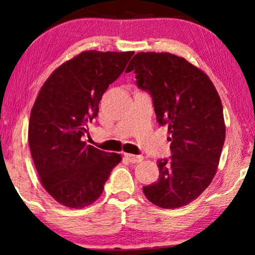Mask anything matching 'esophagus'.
Here are the masks:
<instances>
[{"label":"esophagus","mask_w":255,"mask_h":255,"mask_svg":"<svg viewBox=\"0 0 255 255\" xmlns=\"http://www.w3.org/2000/svg\"><path fill=\"white\" fill-rule=\"evenodd\" d=\"M125 158L127 160H128L131 163H137V162H140L142 161V156L141 155H134V154H130V153H127V154H124Z\"/></svg>","instance_id":"1"}]
</instances>
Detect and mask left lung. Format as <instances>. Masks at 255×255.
Here are the masks:
<instances>
[{"label": "left lung", "mask_w": 255, "mask_h": 255, "mask_svg": "<svg viewBox=\"0 0 255 255\" xmlns=\"http://www.w3.org/2000/svg\"><path fill=\"white\" fill-rule=\"evenodd\" d=\"M152 97L156 121L168 127L170 158L159 159V179L142 188L163 209L187 205L214 179L225 140L223 106L214 83L186 59L172 53L140 52L127 71Z\"/></svg>", "instance_id": "8db88e82"}]
</instances>
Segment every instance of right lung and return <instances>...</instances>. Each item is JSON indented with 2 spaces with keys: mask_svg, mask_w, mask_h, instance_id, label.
<instances>
[{
  "mask_svg": "<svg viewBox=\"0 0 255 255\" xmlns=\"http://www.w3.org/2000/svg\"><path fill=\"white\" fill-rule=\"evenodd\" d=\"M133 52H82L46 80L31 110L29 145L40 182L59 203L81 209L103 193L117 153L82 141L99 114L108 87L120 78Z\"/></svg>",
  "mask_w": 255,
  "mask_h": 255,
  "instance_id": "1",
  "label": "right lung"
}]
</instances>
